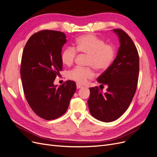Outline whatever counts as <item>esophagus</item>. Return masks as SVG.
<instances>
[{
  "label": "esophagus",
  "mask_w": 157,
  "mask_h": 157,
  "mask_svg": "<svg viewBox=\"0 0 157 157\" xmlns=\"http://www.w3.org/2000/svg\"><path fill=\"white\" fill-rule=\"evenodd\" d=\"M83 86H82V85H80V84H77V89H79V88H82Z\"/></svg>",
  "instance_id": "esophagus-1"
}]
</instances>
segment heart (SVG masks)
Wrapping results in <instances>:
<instances>
[{
	"instance_id": "obj_1",
	"label": "heart",
	"mask_w": 157,
	"mask_h": 157,
	"mask_svg": "<svg viewBox=\"0 0 157 157\" xmlns=\"http://www.w3.org/2000/svg\"><path fill=\"white\" fill-rule=\"evenodd\" d=\"M74 50L72 47L65 48L61 54V61L67 66L72 65L76 57V51L88 56L87 65L98 71H103L109 67L115 57V49L110 44H106L103 40L94 35H86L76 40ZM94 71L91 67H77L69 71L67 77L78 83L84 84L93 78Z\"/></svg>"
}]
</instances>
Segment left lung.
Instances as JSON below:
<instances>
[{"instance_id":"obj_1","label":"left lung","mask_w":157,"mask_h":157,"mask_svg":"<svg viewBox=\"0 0 157 157\" xmlns=\"http://www.w3.org/2000/svg\"><path fill=\"white\" fill-rule=\"evenodd\" d=\"M113 31L120 42L116 58L97 81L107 85V92L98 87L90 88L89 110L96 119L109 122L118 119L129 107L137 88L139 77V55L131 38L122 29ZM100 85V86H101Z\"/></svg>"}]
</instances>
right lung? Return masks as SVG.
I'll return each instance as SVG.
<instances>
[{
	"label": "right lung",
	"instance_id": "1",
	"mask_svg": "<svg viewBox=\"0 0 157 157\" xmlns=\"http://www.w3.org/2000/svg\"><path fill=\"white\" fill-rule=\"evenodd\" d=\"M62 32L43 30L33 34L23 52L21 78L29 106L45 120H53L67 111L77 86L67 80L58 87L54 81L62 69L61 49L66 43Z\"/></svg>",
	"mask_w": 157,
	"mask_h": 157
}]
</instances>
